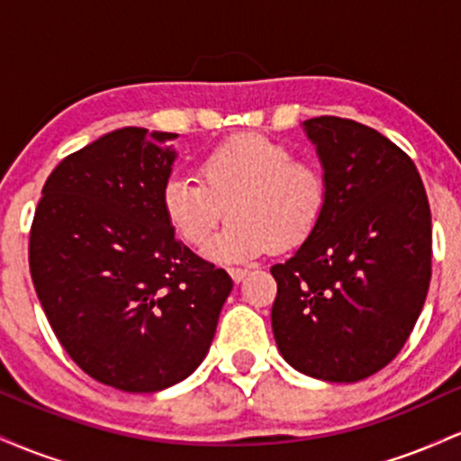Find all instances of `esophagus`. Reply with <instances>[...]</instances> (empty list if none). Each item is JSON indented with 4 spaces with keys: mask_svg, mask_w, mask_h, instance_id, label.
<instances>
[{
    "mask_svg": "<svg viewBox=\"0 0 461 461\" xmlns=\"http://www.w3.org/2000/svg\"><path fill=\"white\" fill-rule=\"evenodd\" d=\"M247 273H249L247 268H230V275H231V279H234L236 284H240L242 279L247 277Z\"/></svg>",
    "mask_w": 461,
    "mask_h": 461,
    "instance_id": "34e87169",
    "label": "esophagus"
}]
</instances>
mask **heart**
Segmentation results:
<instances>
[{
    "instance_id": "b5f03b06",
    "label": "heart",
    "mask_w": 461,
    "mask_h": 461,
    "mask_svg": "<svg viewBox=\"0 0 461 461\" xmlns=\"http://www.w3.org/2000/svg\"><path fill=\"white\" fill-rule=\"evenodd\" d=\"M327 179L316 162L293 158L282 142L240 134L210 149L199 182L171 177L162 188L168 225L194 249L210 245L221 221L231 223L208 249L216 262H247L277 249L299 247L319 225Z\"/></svg>"
}]
</instances>
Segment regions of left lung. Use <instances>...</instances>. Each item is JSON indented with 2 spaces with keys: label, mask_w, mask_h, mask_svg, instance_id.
<instances>
[{
  "label": "left lung",
  "mask_w": 461,
  "mask_h": 461,
  "mask_svg": "<svg viewBox=\"0 0 461 461\" xmlns=\"http://www.w3.org/2000/svg\"><path fill=\"white\" fill-rule=\"evenodd\" d=\"M327 179L319 225L284 264L271 322L285 362L351 384L388 366L431 279V210L414 162L379 131L338 116L301 123Z\"/></svg>",
  "instance_id": "left-lung-1"
}]
</instances>
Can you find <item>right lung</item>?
Returning a JSON list of instances; mask_svg holds the SVG:
<instances>
[{
	"label": "right lung",
	"instance_id": "obj_1",
	"mask_svg": "<svg viewBox=\"0 0 461 461\" xmlns=\"http://www.w3.org/2000/svg\"><path fill=\"white\" fill-rule=\"evenodd\" d=\"M177 134L121 128L47 177L30 273L73 362L123 393H160L208 356L234 282L177 240L162 210Z\"/></svg>",
	"mask_w": 461,
	"mask_h": 461
}]
</instances>
